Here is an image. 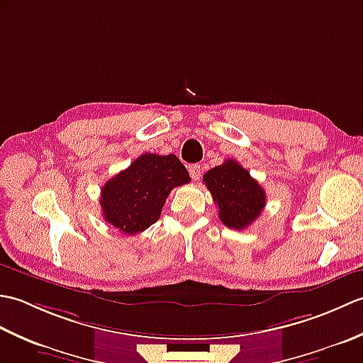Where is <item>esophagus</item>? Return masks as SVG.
Segmentation results:
<instances>
[{"instance_id": "1", "label": "esophagus", "mask_w": 363, "mask_h": 363, "mask_svg": "<svg viewBox=\"0 0 363 363\" xmlns=\"http://www.w3.org/2000/svg\"><path fill=\"white\" fill-rule=\"evenodd\" d=\"M189 173H190L191 179L198 181L199 177H201V167L196 165V164H195V165H190V167H189Z\"/></svg>"}]
</instances>
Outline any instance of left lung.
Masks as SVG:
<instances>
[{
	"label": "left lung",
	"instance_id": "obj_1",
	"mask_svg": "<svg viewBox=\"0 0 363 363\" xmlns=\"http://www.w3.org/2000/svg\"><path fill=\"white\" fill-rule=\"evenodd\" d=\"M203 181L218 206L221 223L230 229L248 228L267 204L264 189L237 160L228 159L209 169Z\"/></svg>",
	"mask_w": 363,
	"mask_h": 363
}]
</instances>
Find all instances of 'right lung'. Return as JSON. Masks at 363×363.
<instances>
[{"label":"right lung","instance_id":"1","mask_svg":"<svg viewBox=\"0 0 363 363\" xmlns=\"http://www.w3.org/2000/svg\"><path fill=\"white\" fill-rule=\"evenodd\" d=\"M189 182L187 168L174 154H142L104 184L103 217L123 234L143 233L159 220L169 191Z\"/></svg>","mask_w":363,"mask_h":363}]
</instances>
